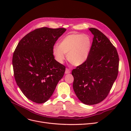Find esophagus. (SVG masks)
<instances>
[{
	"label": "esophagus",
	"instance_id": "34e87169",
	"mask_svg": "<svg viewBox=\"0 0 131 131\" xmlns=\"http://www.w3.org/2000/svg\"><path fill=\"white\" fill-rule=\"evenodd\" d=\"M70 73H71V71H70L69 69H68V68H66V70H65V73L66 74H70Z\"/></svg>",
	"mask_w": 131,
	"mask_h": 131
}]
</instances>
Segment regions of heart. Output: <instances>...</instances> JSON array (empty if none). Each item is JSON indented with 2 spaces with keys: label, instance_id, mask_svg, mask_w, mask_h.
Returning a JSON list of instances; mask_svg holds the SVG:
<instances>
[{
  "label": "heart",
  "instance_id": "b5f03b06",
  "mask_svg": "<svg viewBox=\"0 0 131 131\" xmlns=\"http://www.w3.org/2000/svg\"><path fill=\"white\" fill-rule=\"evenodd\" d=\"M92 43V39L88 34H70L60 41L58 46L53 47L52 53L59 63L64 61L66 54L71 64L80 66L88 59Z\"/></svg>",
  "mask_w": 131,
  "mask_h": 131
}]
</instances>
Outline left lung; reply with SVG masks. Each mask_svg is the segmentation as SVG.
Returning <instances> with one entry per match:
<instances>
[{"mask_svg": "<svg viewBox=\"0 0 131 131\" xmlns=\"http://www.w3.org/2000/svg\"><path fill=\"white\" fill-rule=\"evenodd\" d=\"M89 30L93 39L87 60L72 71L73 90L84 104L92 105L104 100L117 77L119 57L107 37L95 28Z\"/></svg>", "mask_w": 131, "mask_h": 131, "instance_id": "1", "label": "left lung"}]
</instances>
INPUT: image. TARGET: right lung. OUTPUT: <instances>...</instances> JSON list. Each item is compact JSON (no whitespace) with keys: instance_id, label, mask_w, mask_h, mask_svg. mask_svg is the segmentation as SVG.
<instances>
[{"instance_id":"1","label":"right lung","mask_w":131,"mask_h":131,"mask_svg":"<svg viewBox=\"0 0 131 131\" xmlns=\"http://www.w3.org/2000/svg\"><path fill=\"white\" fill-rule=\"evenodd\" d=\"M66 29L44 27L27 34L14 52L12 63L17 85L25 97L37 104L48 100L65 67L54 59L53 46Z\"/></svg>"}]
</instances>
